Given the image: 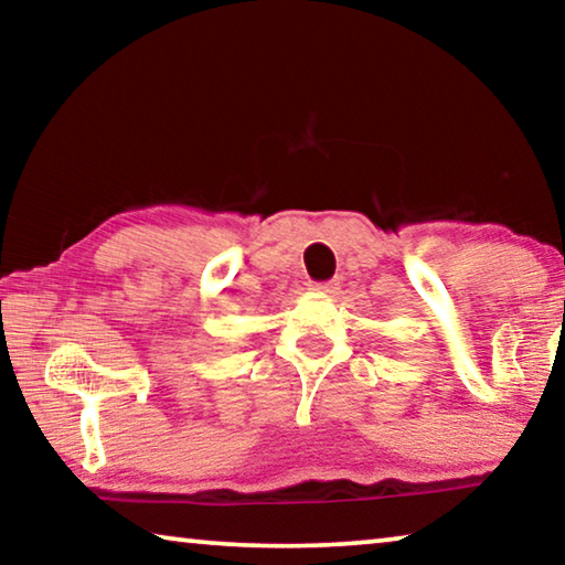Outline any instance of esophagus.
Instances as JSON below:
<instances>
[{"mask_svg":"<svg viewBox=\"0 0 565 565\" xmlns=\"http://www.w3.org/2000/svg\"><path fill=\"white\" fill-rule=\"evenodd\" d=\"M309 286H311V289H315V291L331 294V291H334L337 286H339V281H337V279H329V281H311Z\"/></svg>","mask_w":565,"mask_h":565,"instance_id":"34e87169","label":"esophagus"}]
</instances>
